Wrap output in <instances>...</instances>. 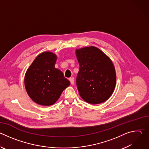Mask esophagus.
Here are the masks:
<instances>
[{
	"label": "esophagus",
	"instance_id": "obj_1",
	"mask_svg": "<svg viewBox=\"0 0 149 149\" xmlns=\"http://www.w3.org/2000/svg\"><path fill=\"white\" fill-rule=\"evenodd\" d=\"M69 79H70V81L71 82V84L72 85H74V78L72 77V78H70Z\"/></svg>",
	"mask_w": 149,
	"mask_h": 149
}]
</instances>
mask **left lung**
<instances>
[{
  "label": "left lung",
  "mask_w": 149,
  "mask_h": 149,
  "mask_svg": "<svg viewBox=\"0 0 149 149\" xmlns=\"http://www.w3.org/2000/svg\"><path fill=\"white\" fill-rule=\"evenodd\" d=\"M75 51L79 64L76 83L81 97L93 104L107 100L116 84V74L111 60L93 46Z\"/></svg>",
  "instance_id": "obj_1"
}]
</instances>
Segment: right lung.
Masks as SVG:
<instances>
[{"label": "right lung", "instance_id": "obj_1", "mask_svg": "<svg viewBox=\"0 0 149 149\" xmlns=\"http://www.w3.org/2000/svg\"><path fill=\"white\" fill-rule=\"evenodd\" d=\"M57 57L51 52L40 54L33 61L25 76V86L29 97L36 103L53 105L70 82L55 68Z\"/></svg>", "mask_w": 149, "mask_h": 149}]
</instances>
